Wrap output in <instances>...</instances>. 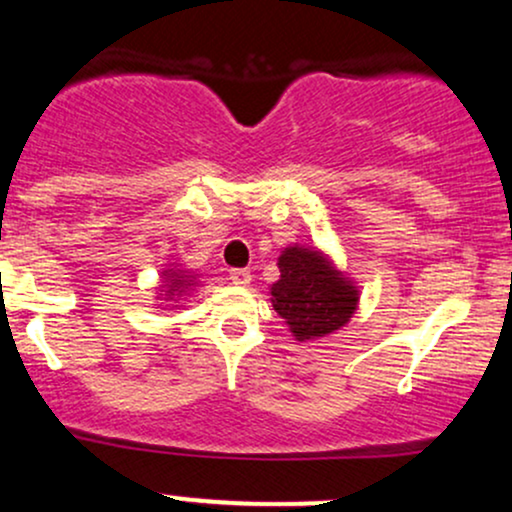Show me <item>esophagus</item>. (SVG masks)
Returning <instances> with one entry per match:
<instances>
[{
  "instance_id": "obj_1",
  "label": "esophagus",
  "mask_w": 512,
  "mask_h": 512,
  "mask_svg": "<svg viewBox=\"0 0 512 512\" xmlns=\"http://www.w3.org/2000/svg\"><path fill=\"white\" fill-rule=\"evenodd\" d=\"M228 276H231V281L236 286H248L250 281H252L250 269H231V272H228Z\"/></svg>"
}]
</instances>
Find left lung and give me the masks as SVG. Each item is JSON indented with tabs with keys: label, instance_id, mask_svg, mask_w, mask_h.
Returning a JSON list of instances; mask_svg holds the SVG:
<instances>
[{
	"label": "left lung",
	"instance_id": "8db88e82",
	"mask_svg": "<svg viewBox=\"0 0 512 512\" xmlns=\"http://www.w3.org/2000/svg\"><path fill=\"white\" fill-rule=\"evenodd\" d=\"M279 272L272 305L298 339L325 337L349 322L358 293L320 252L286 248L279 257Z\"/></svg>",
	"mask_w": 512,
	"mask_h": 512
}]
</instances>
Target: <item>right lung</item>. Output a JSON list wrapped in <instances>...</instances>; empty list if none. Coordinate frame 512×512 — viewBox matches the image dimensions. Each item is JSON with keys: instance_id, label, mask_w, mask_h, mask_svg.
Listing matches in <instances>:
<instances>
[{"instance_id": "1", "label": "right lung", "mask_w": 512, "mask_h": 512, "mask_svg": "<svg viewBox=\"0 0 512 512\" xmlns=\"http://www.w3.org/2000/svg\"><path fill=\"white\" fill-rule=\"evenodd\" d=\"M185 286H187L185 276H178V279H173V286H170V291H180V289H185Z\"/></svg>"}]
</instances>
